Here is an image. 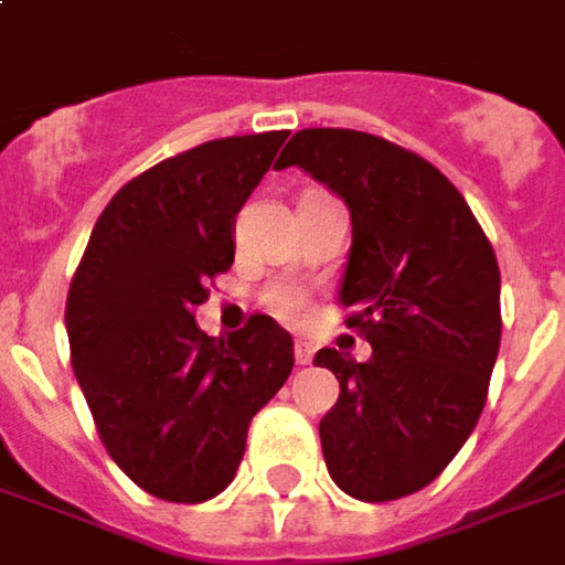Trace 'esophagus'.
I'll use <instances>...</instances> for the list:
<instances>
[{
    "mask_svg": "<svg viewBox=\"0 0 565 565\" xmlns=\"http://www.w3.org/2000/svg\"><path fill=\"white\" fill-rule=\"evenodd\" d=\"M294 358H296V364H311V358H315V349H311V342H302V339H296Z\"/></svg>",
    "mask_w": 565,
    "mask_h": 565,
    "instance_id": "esophagus-1",
    "label": "esophagus"
}]
</instances>
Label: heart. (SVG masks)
<instances>
[{
    "instance_id": "1",
    "label": "heart",
    "mask_w": 565,
    "mask_h": 565,
    "mask_svg": "<svg viewBox=\"0 0 565 565\" xmlns=\"http://www.w3.org/2000/svg\"><path fill=\"white\" fill-rule=\"evenodd\" d=\"M302 302H306V296H302L299 287H278L269 296V309L275 315H281V318H296L299 309H302Z\"/></svg>"
}]
</instances>
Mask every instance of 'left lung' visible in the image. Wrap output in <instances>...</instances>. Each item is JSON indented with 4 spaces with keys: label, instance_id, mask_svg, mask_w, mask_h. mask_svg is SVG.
Masks as SVG:
<instances>
[{
    "label": "left lung",
    "instance_id": "obj_1",
    "mask_svg": "<svg viewBox=\"0 0 565 565\" xmlns=\"http://www.w3.org/2000/svg\"><path fill=\"white\" fill-rule=\"evenodd\" d=\"M302 168L349 204L339 302L370 361L321 349L339 401L318 425L327 471L361 502L428 487L471 437L502 339V278L468 201L434 164L382 137L306 128L275 168Z\"/></svg>",
    "mask_w": 565,
    "mask_h": 565
}]
</instances>
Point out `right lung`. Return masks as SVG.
<instances>
[{"label":"right lung","instance_id":"add662e5","mask_svg":"<svg viewBox=\"0 0 565 565\" xmlns=\"http://www.w3.org/2000/svg\"><path fill=\"white\" fill-rule=\"evenodd\" d=\"M284 140H211L134 177L70 284L66 337L100 440L164 502H207L235 480L247 425L294 370V339L269 315L228 337L192 315L232 266L235 216Z\"/></svg>","mask_w":565,"mask_h":565}]
</instances>
